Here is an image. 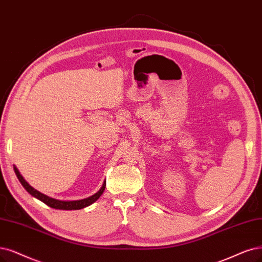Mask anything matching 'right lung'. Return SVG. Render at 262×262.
<instances>
[{"label": "right lung", "instance_id": "obj_1", "mask_svg": "<svg viewBox=\"0 0 262 262\" xmlns=\"http://www.w3.org/2000/svg\"><path fill=\"white\" fill-rule=\"evenodd\" d=\"M14 170H15V173L17 178L19 179V181H20V183L23 185V187L30 193V194L34 198H36L37 200L42 201L43 203H45V204L47 206H50L52 208H55V209H64V210H72V209H82L86 206H90L91 204H93L94 202H96L97 200H98L100 198V195L103 193L104 191V188H105V181L103 182V185L101 187V189L95 193L94 195L87 198V199H84V200H80V201H70V202H64V201H59V200H55V199H52L50 196H47L45 194H43V193L38 192L37 190L33 189L29 183L24 179V177L20 175V172H19V170L16 168V166H14Z\"/></svg>", "mask_w": 262, "mask_h": 262}]
</instances>
